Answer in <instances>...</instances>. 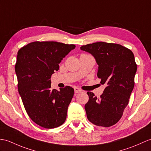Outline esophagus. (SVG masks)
Returning a JSON list of instances; mask_svg holds the SVG:
<instances>
[{
	"label": "esophagus",
	"mask_w": 151,
	"mask_h": 151,
	"mask_svg": "<svg viewBox=\"0 0 151 151\" xmlns=\"http://www.w3.org/2000/svg\"><path fill=\"white\" fill-rule=\"evenodd\" d=\"M74 90H75V93H80L82 91L81 89H79V88H77V87H75Z\"/></svg>",
	"instance_id": "1"
}]
</instances>
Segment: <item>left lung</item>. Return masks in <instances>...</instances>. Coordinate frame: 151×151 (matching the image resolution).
Segmentation results:
<instances>
[{"instance_id": "1", "label": "left lung", "mask_w": 151, "mask_h": 151, "mask_svg": "<svg viewBox=\"0 0 151 151\" xmlns=\"http://www.w3.org/2000/svg\"><path fill=\"white\" fill-rule=\"evenodd\" d=\"M80 49L95 58L99 65L97 76L106 86L99 99L87 92V119L97 126L111 127L120 120L134 88L137 70L134 54L122 45L104 42L82 45Z\"/></svg>"}]
</instances>
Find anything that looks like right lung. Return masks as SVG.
Returning <instances> with one entry per match:
<instances>
[{
    "mask_svg": "<svg viewBox=\"0 0 151 151\" xmlns=\"http://www.w3.org/2000/svg\"><path fill=\"white\" fill-rule=\"evenodd\" d=\"M75 45L33 42L19 50L15 64L18 89L24 108L35 123L52 129L64 123L74 95L70 86L51 89V76Z\"/></svg>",
    "mask_w": 151,
    "mask_h": 151,
    "instance_id": "add662e5",
    "label": "right lung"
}]
</instances>
